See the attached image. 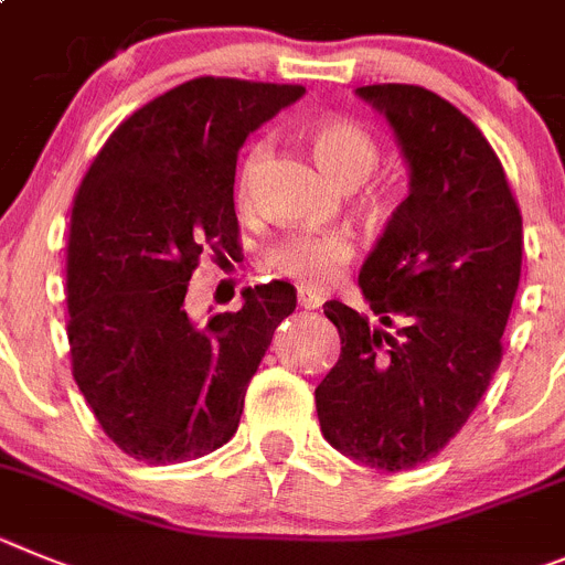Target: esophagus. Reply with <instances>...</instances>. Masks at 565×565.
I'll use <instances>...</instances> for the list:
<instances>
[{"label": "esophagus", "mask_w": 565, "mask_h": 565, "mask_svg": "<svg viewBox=\"0 0 565 565\" xmlns=\"http://www.w3.org/2000/svg\"><path fill=\"white\" fill-rule=\"evenodd\" d=\"M320 303H323V298H320L318 292H312V289H298V307L301 309H318Z\"/></svg>", "instance_id": "esophagus-1"}]
</instances>
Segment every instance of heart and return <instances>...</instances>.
I'll use <instances>...</instances> for the list:
<instances>
[{
  "label": "heart",
  "instance_id": "b5f03b06",
  "mask_svg": "<svg viewBox=\"0 0 565 565\" xmlns=\"http://www.w3.org/2000/svg\"><path fill=\"white\" fill-rule=\"evenodd\" d=\"M315 157L327 174H332L340 185L354 188L369 180L371 171L377 169L380 146L369 129L358 120L329 118L320 120L309 131ZM267 157V143H256L247 151L242 169L236 177V194L245 200L250 194L258 166ZM354 258V242L349 233L323 231V233H289L281 242L270 247L273 267L307 287H329L338 281L343 267Z\"/></svg>",
  "mask_w": 565,
  "mask_h": 565
}]
</instances>
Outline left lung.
Returning <instances> with one entry per match:
<instances>
[{"mask_svg": "<svg viewBox=\"0 0 565 565\" xmlns=\"http://www.w3.org/2000/svg\"><path fill=\"white\" fill-rule=\"evenodd\" d=\"M358 95L391 124L411 182L360 270L386 329L345 303H323L340 358L315 405L334 450L399 472L459 434L501 363L523 222L504 166L454 104L414 84H371Z\"/></svg>", "mask_w": 565, "mask_h": 565, "instance_id": "left-lung-1", "label": "left lung"}]
</instances>
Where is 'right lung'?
<instances>
[{"label": "right lung", "mask_w": 565, "mask_h": 565, "mask_svg": "<svg viewBox=\"0 0 565 565\" xmlns=\"http://www.w3.org/2000/svg\"><path fill=\"white\" fill-rule=\"evenodd\" d=\"M301 84L194 78L129 115L81 180L67 238L73 377L126 456L177 465L236 434L247 383L295 309L284 281L238 312L185 309L200 258H236V157Z\"/></svg>", "instance_id": "obj_1"}]
</instances>
